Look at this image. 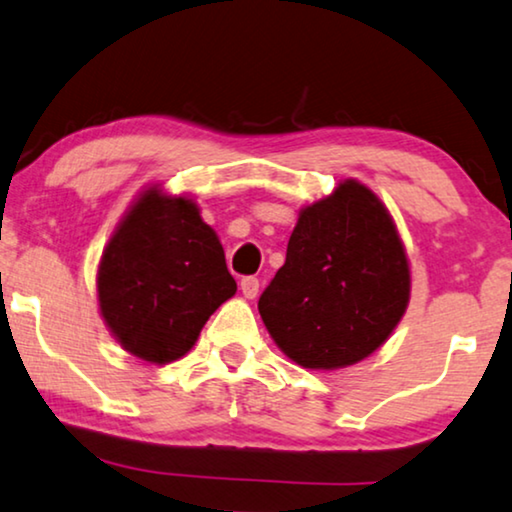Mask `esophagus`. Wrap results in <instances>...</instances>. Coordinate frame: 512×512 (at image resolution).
I'll return each instance as SVG.
<instances>
[{"label": "esophagus", "instance_id": "1", "mask_svg": "<svg viewBox=\"0 0 512 512\" xmlns=\"http://www.w3.org/2000/svg\"><path fill=\"white\" fill-rule=\"evenodd\" d=\"M241 292L246 299H255L259 292V280L255 276H246L241 278Z\"/></svg>", "mask_w": 512, "mask_h": 512}]
</instances>
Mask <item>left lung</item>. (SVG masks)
<instances>
[{"mask_svg":"<svg viewBox=\"0 0 512 512\" xmlns=\"http://www.w3.org/2000/svg\"><path fill=\"white\" fill-rule=\"evenodd\" d=\"M410 264L378 194L345 178L299 211L259 315L294 364L345 369L373 355L406 313Z\"/></svg>","mask_w":512,"mask_h":512,"instance_id":"obj_1","label":"left lung"}]
</instances>
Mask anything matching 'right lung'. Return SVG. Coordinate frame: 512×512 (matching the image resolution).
<instances>
[{
	"label": "right lung",
	"instance_id": "right-lung-1",
	"mask_svg": "<svg viewBox=\"0 0 512 512\" xmlns=\"http://www.w3.org/2000/svg\"><path fill=\"white\" fill-rule=\"evenodd\" d=\"M236 294L218 234L185 194L150 185L106 243L99 313L122 348L148 364L192 350L206 320Z\"/></svg>",
	"mask_w": 512,
	"mask_h": 512
}]
</instances>
